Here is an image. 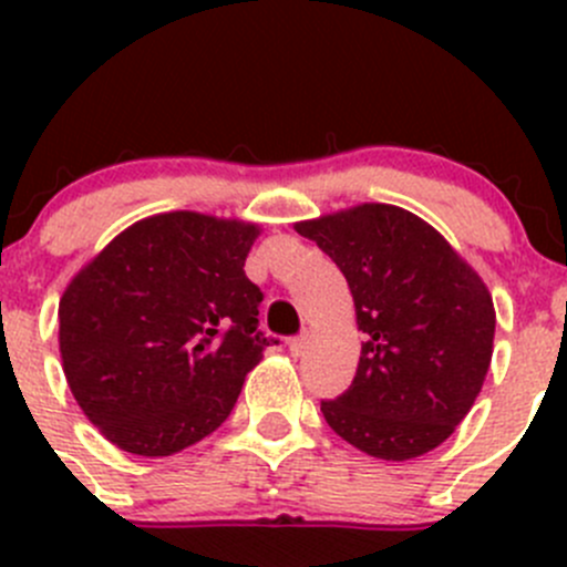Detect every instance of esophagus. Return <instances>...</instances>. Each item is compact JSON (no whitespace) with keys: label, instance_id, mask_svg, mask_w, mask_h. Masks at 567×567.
I'll list each match as a JSON object with an SVG mask.
<instances>
[{"label":"esophagus","instance_id":"1","mask_svg":"<svg viewBox=\"0 0 567 567\" xmlns=\"http://www.w3.org/2000/svg\"><path fill=\"white\" fill-rule=\"evenodd\" d=\"M288 348H290V357H305V348H307V337L301 334V337H293V340L288 342Z\"/></svg>","mask_w":567,"mask_h":567}]
</instances>
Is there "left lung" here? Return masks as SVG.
Here are the masks:
<instances>
[{
  "label": "left lung",
  "mask_w": 567,
  "mask_h": 567,
  "mask_svg": "<svg viewBox=\"0 0 567 567\" xmlns=\"http://www.w3.org/2000/svg\"><path fill=\"white\" fill-rule=\"evenodd\" d=\"M348 279L362 357L351 386L320 400L337 436L384 461L444 442L474 405L494 353V301L474 268L427 221L364 203L299 221Z\"/></svg>",
  "instance_id": "obj_1"
}]
</instances>
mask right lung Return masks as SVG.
<instances>
[{
	"mask_svg": "<svg viewBox=\"0 0 567 567\" xmlns=\"http://www.w3.org/2000/svg\"><path fill=\"white\" fill-rule=\"evenodd\" d=\"M257 225L175 210L120 233L60 299V353L87 420L120 450L173 455L230 416L274 337L244 271Z\"/></svg>",
	"mask_w": 567,
	"mask_h": 567,
	"instance_id": "obj_1",
	"label": "right lung"
}]
</instances>
